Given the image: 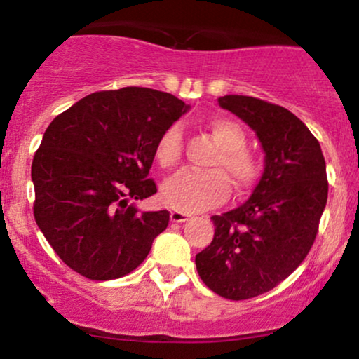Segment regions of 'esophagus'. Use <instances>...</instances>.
Here are the masks:
<instances>
[{
  "label": "esophagus",
  "instance_id": "esophagus-1",
  "mask_svg": "<svg viewBox=\"0 0 359 359\" xmlns=\"http://www.w3.org/2000/svg\"><path fill=\"white\" fill-rule=\"evenodd\" d=\"M170 218L172 223H184V221L189 219V215L188 213H183V211H178V210H172Z\"/></svg>",
  "mask_w": 359,
  "mask_h": 359
}]
</instances>
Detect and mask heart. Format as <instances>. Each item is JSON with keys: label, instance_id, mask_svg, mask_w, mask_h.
<instances>
[{"label": "heart", "instance_id": "obj_1", "mask_svg": "<svg viewBox=\"0 0 359 359\" xmlns=\"http://www.w3.org/2000/svg\"><path fill=\"white\" fill-rule=\"evenodd\" d=\"M210 131L221 148V154L213 161V168L218 170H181L168 178L161 188V200L172 210L194 213L221 205L229 194L226 175L240 194L253 188L258 180V159L246 149L245 128L231 118H215L210 121ZM181 154L183 130L180 125H170L158 138L154 158L159 166L172 168L180 163Z\"/></svg>", "mask_w": 359, "mask_h": 359}]
</instances>
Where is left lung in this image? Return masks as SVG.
<instances>
[{
  "label": "left lung",
  "mask_w": 359,
  "mask_h": 359,
  "mask_svg": "<svg viewBox=\"0 0 359 359\" xmlns=\"http://www.w3.org/2000/svg\"><path fill=\"white\" fill-rule=\"evenodd\" d=\"M218 101L253 128L266 153L250 200L211 218L213 241L194 259L211 291L240 302L273 290L303 263L328 200V178L320 143L293 113L253 96Z\"/></svg>",
  "instance_id": "left-lung-1"
}]
</instances>
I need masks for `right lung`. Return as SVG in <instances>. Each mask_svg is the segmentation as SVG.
Returning a JSON list of instances; mask_svg holds the SVG:
<instances>
[{
	"label": "right lung",
	"instance_id": "1",
	"mask_svg": "<svg viewBox=\"0 0 359 359\" xmlns=\"http://www.w3.org/2000/svg\"><path fill=\"white\" fill-rule=\"evenodd\" d=\"M189 106L149 88L98 91L53 119L31 165L33 215L61 261L95 281L143 263L170 211L138 213L158 138Z\"/></svg>",
	"mask_w": 359,
	"mask_h": 359
}]
</instances>
